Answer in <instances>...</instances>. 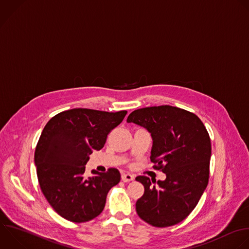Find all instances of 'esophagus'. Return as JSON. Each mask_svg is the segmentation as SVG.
I'll return each mask as SVG.
<instances>
[{
    "mask_svg": "<svg viewBox=\"0 0 249 249\" xmlns=\"http://www.w3.org/2000/svg\"><path fill=\"white\" fill-rule=\"evenodd\" d=\"M134 178H135V177H134L132 174H129V173H124V174L121 175V180H122L123 182H125V183L133 181Z\"/></svg>",
    "mask_w": 249,
    "mask_h": 249,
    "instance_id": "34e87169",
    "label": "esophagus"
}]
</instances>
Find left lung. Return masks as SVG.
Returning <instances> with one entry per match:
<instances>
[{"label":"left lung","mask_w":249,"mask_h":249,"mask_svg":"<svg viewBox=\"0 0 249 249\" xmlns=\"http://www.w3.org/2000/svg\"><path fill=\"white\" fill-rule=\"evenodd\" d=\"M127 122L150 133L153 168L166 174L164 181L154 182L156 186L145 176L136 178L144 188L136 203L139 217L158 228L182 222L208 184L211 142L205 126L196 114L171 106L137 109Z\"/></svg>","instance_id":"left-lung-1"}]
</instances>
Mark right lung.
<instances>
[{
	"label": "right lung",
	"mask_w": 249,
	"mask_h": 249,
	"mask_svg": "<svg viewBox=\"0 0 249 249\" xmlns=\"http://www.w3.org/2000/svg\"><path fill=\"white\" fill-rule=\"evenodd\" d=\"M126 114V110L73 108L46 124L35 149L37 176L46 199L64 219L83 223L103 212L107 193L120 182V173L115 168L107 173L93 170L96 176L87 179L85 165Z\"/></svg>",
	"instance_id": "1"
}]
</instances>
